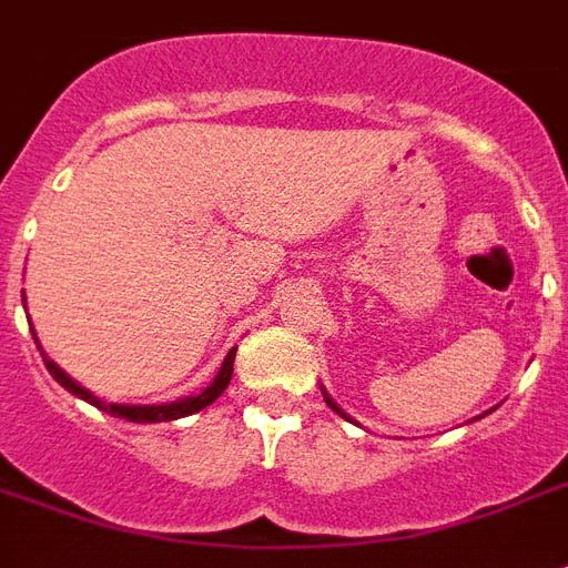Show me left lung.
I'll return each mask as SVG.
<instances>
[{
	"instance_id": "left-lung-1",
	"label": "left lung",
	"mask_w": 568,
	"mask_h": 568,
	"mask_svg": "<svg viewBox=\"0 0 568 568\" xmlns=\"http://www.w3.org/2000/svg\"><path fill=\"white\" fill-rule=\"evenodd\" d=\"M324 402H327V405H331V408L336 410V414H339V417H345V414H342V410H339V405H336V402H333L331 396H327V393H324ZM345 419H348V417H345Z\"/></svg>"
}]
</instances>
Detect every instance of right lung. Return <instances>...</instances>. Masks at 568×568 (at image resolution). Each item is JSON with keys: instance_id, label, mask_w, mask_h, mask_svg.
Masks as SVG:
<instances>
[{"instance_id": "1", "label": "right lung", "mask_w": 568, "mask_h": 568, "mask_svg": "<svg viewBox=\"0 0 568 568\" xmlns=\"http://www.w3.org/2000/svg\"><path fill=\"white\" fill-rule=\"evenodd\" d=\"M23 306H26V297H23ZM34 336V333H32ZM34 345H38V336H34ZM41 348V345H38ZM235 352L237 348H232V352L226 354V361H223V366H220V372H216V378L207 384L199 396H184V399L179 402H166V405H115V402H103L98 399L94 393H89L85 387H80L77 381L71 378V375H64L59 366H55L47 354H43L41 348V357H43V366H47V372L53 375L59 384H62L68 393H73V396H80V399H85L89 405H94V408L106 410V414H112V417H121V419H130V423H169V419H181V417H190V414H196V410L207 408L211 402H216L220 396H223V389L229 387V381H232V366H235Z\"/></svg>"}]
</instances>
